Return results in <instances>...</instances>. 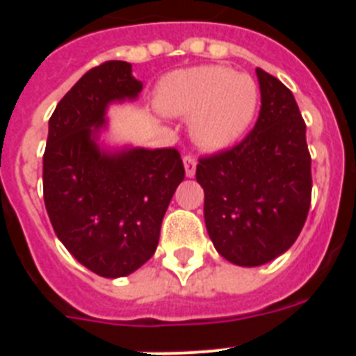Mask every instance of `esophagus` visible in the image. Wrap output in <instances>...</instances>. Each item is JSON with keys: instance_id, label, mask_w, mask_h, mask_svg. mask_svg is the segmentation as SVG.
<instances>
[{"instance_id": "esophagus-1", "label": "esophagus", "mask_w": 356, "mask_h": 356, "mask_svg": "<svg viewBox=\"0 0 356 356\" xmlns=\"http://www.w3.org/2000/svg\"><path fill=\"white\" fill-rule=\"evenodd\" d=\"M184 168H185V175H187V178H193V176L196 175V159H193V156H185Z\"/></svg>"}]
</instances>
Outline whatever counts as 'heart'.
Masks as SVG:
<instances>
[{
	"mask_svg": "<svg viewBox=\"0 0 356 356\" xmlns=\"http://www.w3.org/2000/svg\"><path fill=\"white\" fill-rule=\"evenodd\" d=\"M155 105L165 115L193 118L191 135L201 147L225 149L253 122L259 85L225 65L178 69L159 81Z\"/></svg>",
	"mask_w": 356,
	"mask_h": 356,
	"instance_id": "obj_1",
	"label": "heart"
}]
</instances>
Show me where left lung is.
<instances>
[{
    "mask_svg": "<svg viewBox=\"0 0 356 356\" xmlns=\"http://www.w3.org/2000/svg\"><path fill=\"white\" fill-rule=\"evenodd\" d=\"M259 121L246 139L201 159L205 225L222 259L257 267L284 254L300 235L312 194L307 127L291 90L257 67Z\"/></svg>",
    "mask_w": 356,
    "mask_h": 356,
    "instance_id": "8db88e82",
    "label": "left lung"
}]
</instances>
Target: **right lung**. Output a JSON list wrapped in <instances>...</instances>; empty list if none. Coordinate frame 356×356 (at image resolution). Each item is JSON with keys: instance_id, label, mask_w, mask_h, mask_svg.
I'll return each mask as SVG.
<instances>
[{"instance_id": "1", "label": "right lung", "mask_w": 356, "mask_h": 356, "mask_svg": "<svg viewBox=\"0 0 356 356\" xmlns=\"http://www.w3.org/2000/svg\"><path fill=\"white\" fill-rule=\"evenodd\" d=\"M143 81L131 64L90 69L60 99L48 122L44 203L56 237L89 271L121 278L159 246L160 226L185 169L175 147L112 144L110 105L135 102Z\"/></svg>"}]
</instances>
